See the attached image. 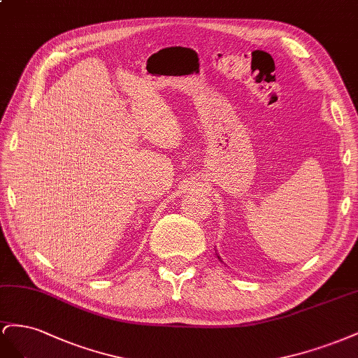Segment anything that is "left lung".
I'll list each match as a JSON object with an SVG mask.
<instances>
[{
    "mask_svg": "<svg viewBox=\"0 0 358 358\" xmlns=\"http://www.w3.org/2000/svg\"><path fill=\"white\" fill-rule=\"evenodd\" d=\"M216 257H217V259H219V261H222V258H220V255L217 253V250H216ZM222 262H223V261H222Z\"/></svg>",
    "mask_w": 358,
    "mask_h": 358,
    "instance_id": "1",
    "label": "left lung"
}]
</instances>
